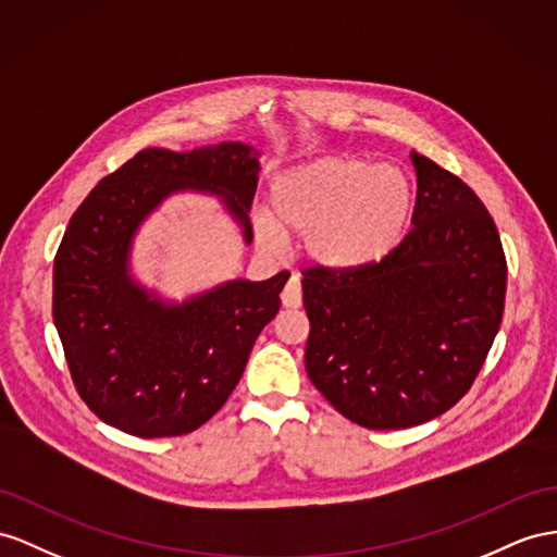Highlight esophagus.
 I'll return each mask as SVG.
<instances>
[{"instance_id": "34e87169", "label": "esophagus", "mask_w": 557, "mask_h": 557, "mask_svg": "<svg viewBox=\"0 0 557 557\" xmlns=\"http://www.w3.org/2000/svg\"><path fill=\"white\" fill-rule=\"evenodd\" d=\"M282 306L284 308H298L301 306V280H298V275H292L287 287L282 289Z\"/></svg>"}]
</instances>
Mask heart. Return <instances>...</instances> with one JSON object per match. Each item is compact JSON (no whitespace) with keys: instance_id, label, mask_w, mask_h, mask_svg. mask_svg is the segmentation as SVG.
Returning a JSON list of instances; mask_svg holds the SVG:
<instances>
[{"instance_id":"heart-1","label":"heart","mask_w":557,"mask_h":557,"mask_svg":"<svg viewBox=\"0 0 557 557\" xmlns=\"http://www.w3.org/2000/svg\"><path fill=\"white\" fill-rule=\"evenodd\" d=\"M409 178L391 164L330 154L280 171L270 181V216L256 231L277 249L280 231L304 235L306 253L326 270H358L386 259L409 219Z\"/></svg>"}]
</instances>
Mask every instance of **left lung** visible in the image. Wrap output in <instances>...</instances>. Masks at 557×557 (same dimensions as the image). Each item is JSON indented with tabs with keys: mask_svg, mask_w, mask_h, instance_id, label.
<instances>
[{
	"mask_svg": "<svg viewBox=\"0 0 557 557\" xmlns=\"http://www.w3.org/2000/svg\"><path fill=\"white\" fill-rule=\"evenodd\" d=\"M411 233L358 270L312 268L306 372L326 400L369 431L445 414L473 386L504 315L506 256L468 185L411 150Z\"/></svg>",
	"mask_w": 557,
	"mask_h": 557,
	"instance_id": "8db88e82",
	"label": "left lung"
}]
</instances>
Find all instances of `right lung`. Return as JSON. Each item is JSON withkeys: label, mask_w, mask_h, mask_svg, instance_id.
Segmentation results:
<instances>
[{"label": "right lung", "mask_w": 557, "mask_h": 557, "mask_svg": "<svg viewBox=\"0 0 557 557\" xmlns=\"http://www.w3.org/2000/svg\"><path fill=\"white\" fill-rule=\"evenodd\" d=\"M261 152L239 140L193 150L146 148L98 181L70 219L53 261V324L82 400L138 437L185 435L225 405L287 270L225 280L181 301L134 273V245L169 197H213L249 247Z\"/></svg>", "instance_id": "obj_1"}]
</instances>
